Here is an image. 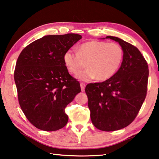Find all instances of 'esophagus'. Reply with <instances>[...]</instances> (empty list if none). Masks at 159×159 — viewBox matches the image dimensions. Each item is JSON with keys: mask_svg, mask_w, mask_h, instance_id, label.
Listing matches in <instances>:
<instances>
[{"mask_svg": "<svg viewBox=\"0 0 159 159\" xmlns=\"http://www.w3.org/2000/svg\"><path fill=\"white\" fill-rule=\"evenodd\" d=\"M80 88H81V91L84 92L85 91V83H80Z\"/></svg>", "mask_w": 159, "mask_h": 159, "instance_id": "1", "label": "esophagus"}]
</instances>
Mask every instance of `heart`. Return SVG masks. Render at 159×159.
Instances as JSON below:
<instances>
[{"label":"heart","instance_id":"heart-1","mask_svg":"<svg viewBox=\"0 0 159 159\" xmlns=\"http://www.w3.org/2000/svg\"><path fill=\"white\" fill-rule=\"evenodd\" d=\"M124 57L122 47L117 43L90 41L80 44L77 53L69 49L63 56L68 71L77 74L85 66L88 68L77 74L83 81H90L96 78L105 80L112 77L119 70Z\"/></svg>","mask_w":159,"mask_h":159}]
</instances>
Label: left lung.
Returning <instances> with one entry per match:
<instances>
[{
	"label": "left lung",
	"mask_w": 159,
	"mask_h": 159,
	"mask_svg": "<svg viewBox=\"0 0 159 159\" xmlns=\"http://www.w3.org/2000/svg\"><path fill=\"white\" fill-rule=\"evenodd\" d=\"M106 38L122 47V65L112 77L102 83H89L85 91L92 124L102 131H112L126 127L136 117L146 97L149 69L134 45L116 37Z\"/></svg>",
	"instance_id": "obj_1"
}]
</instances>
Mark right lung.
I'll list each match as a JSON object with an SVG mask.
<instances>
[{
	"mask_svg": "<svg viewBox=\"0 0 159 159\" xmlns=\"http://www.w3.org/2000/svg\"><path fill=\"white\" fill-rule=\"evenodd\" d=\"M81 38L74 33L44 36L25 47L17 59L14 76L19 105L37 129L53 131L67 125L65 109L81 89L63 56Z\"/></svg>",
	"mask_w": 159,
	"mask_h": 159,
	"instance_id": "obj_1",
	"label": "right lung"
}]
</instances>
